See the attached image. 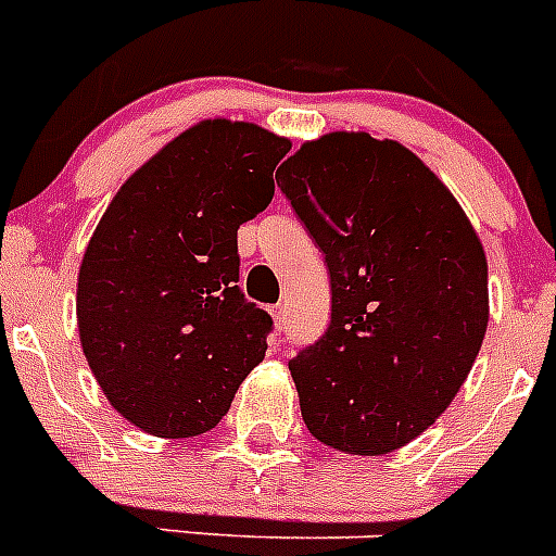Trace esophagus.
<instances>
[{
	"mask_svg": "<svg viewBox=\"0 0 556 556\" xmlns=\"http://www.w3.org/2000/svg\"><path fill=\"white\" fill-rule=\"evenodd\" d=\"M273 317H275V323H278V328L287 326V306H275Z\"/></svg>",
	"mask_w": 556,
	"mask_h": 556,
	"instance_id": "obj_1",
	"label": "esophagus"
}]
</instances>
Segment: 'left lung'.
I'll return each instance as SVG.
<instances>
[{"label": "left lung", "mask_w": 556, "mask_h": 556, "mask_svg": "<svg viewBox=\"0 0 556 556\" xmlns=\"http://www.w3.org/2000/svg\"><path fill=\"white\" fill-rule=\"evenodd\" d=\"M278 174L331 275V326L289 362L303 424L345 454H390L448 409L479 356L484 248L443 180L397 141L328 132Z\"/></svg>", "instance_id": "obj_1"}]
</instances>
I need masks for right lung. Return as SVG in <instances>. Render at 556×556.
<instances>
[{"label":"right lung","instance_id":"obj_1","mask_svg":"<svg viewBox=\"0 0 556 556\" xmlns=\"http://www.w3.org/2000/svg\"><path fill=\"white\" fill-rule=\"evenodd\" d=\"M289 147L250 122H200L132 172L88 242L83 353L113 409L147 434L214 429L264 358L273 317L236 287V230L269 205Z\"/></svg>","mask_w":556,"mask_h":556}]
</instances>
